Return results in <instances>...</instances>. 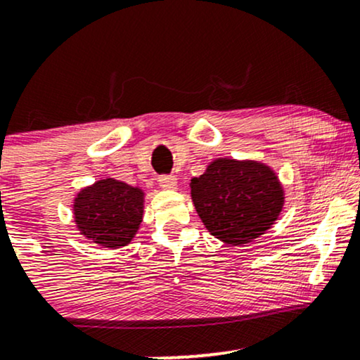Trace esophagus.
<instances>
[{
  "label": "esophagus",
  "instance_id": "34e87169",
  "mask_svg": "<svg viewBox=\"0 0 360 360\" xmlns=\"http://www.w3.org/2000/svg\"><path fill=\"white\" fill-rule=\"evenodd\" d=\"M159 186L162 189H176L177 188V177L176 176H160Z\"/></svg>",
  "mask_w": 360,
  "mask_h": 360
}]
</instances>
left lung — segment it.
Masks as SVG:
<instances>
[{
  "label": "left lung",
  "instance_id": "obj_1",
  "mask_svg": "<svg viewBox=\"0 0 360 360\" xmlns=\"http://www.w3.org/2000/svg\"><path fill=\"white\" fill-rule=\"evenodd\" d=\"M189 188L206 230L232 247L262 237L286 201L274 169L255 159L218 157L203 174L193 177Z\"/></svg>",
  "mask_w": 360,
  "mask_h": 360
}]
</instances>
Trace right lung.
I'll list each match as a JSON object with an SVG mask.
<instances>
[{"mask_svg": "<svg viewBox=\"0 0 360 360\" xmlns=\"http://www.w3.org/2000/svg\"><path fill=\"white\" fill-rule=\"evenodd\" d=\"M146 191L115 177L86 186L72 201L76 229L105 249H122L135 238L143 220Z\"/></svg>", "mask_w": 360, "mask_h": 360, "instance_id": "1", "label": "right lung"}]
</instances>
